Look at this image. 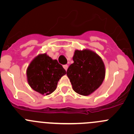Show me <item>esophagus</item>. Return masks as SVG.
<instances>
[{
  "mask_svg": "<svg viewBox=\"0 0 134 134\" xmlns=\"http://www.w3.org/2000/svg\"><path fill=\"white\" fill-rule=\"evenodd\" d=\"M63 68H64L65 70L67 71V69H68V65H63Z\"/></svg>",
  "mask_w": 134,
  "mask_h": 134,
  "instance_id": "esophagus-1",
  "label": "esophagus"
}]
</instances>
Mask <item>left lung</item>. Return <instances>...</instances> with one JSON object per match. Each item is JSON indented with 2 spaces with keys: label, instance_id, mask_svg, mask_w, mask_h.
<instances>
[{
  "label": "left lung",
  "instance_id": "obj_1",
  "mask_svg": "<svg viewBox=\"0 0 134 134\" xmlns=\"http://www.w3.org/2000/svg\"><path fill=\"white\" fill-rule=\"evenodd\" d=\"M72 59L74 63L67 71L72 89L81 95H90L101 86L104 80V63L96 52L90 49L76 50Z\"/></svg>",
  "mask_w": 134,
  "mask_h": 134
}]
</instances>
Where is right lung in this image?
Here are the masks:
<instances>
[{"label": "right lung", "mask_w": 134, "mask_h": 134, "mask_svg": "<svg viewBox=\"0 0 134 134\" xmlns=\"http://www.w3.org/2000/svg\"><path fill=\"white\" fill-rule=\"evenodd\" d=\"M65 74V70L62 65L46 53L40 54L35 57L26 69L29 86L43 95H48L54 92L59 80Z\"/></svg>", "instance_id": "1"}]
</instances>
